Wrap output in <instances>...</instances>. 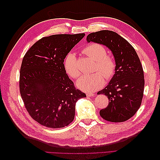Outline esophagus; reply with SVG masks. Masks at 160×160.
I'll return each instance as SVG.
<instances>
[{"instance_id": "obj_1", "label": "esophagus", "mask_w": 160, "mask_h": 160, "mask_svg": "<svg viewBox=\"0 0 160 160\" xmlns=\"http://www.w3.org/2000/svg\"><path fill=\"white\" fill-rule=\"evenodd\" d=\"M87 96H88V97H93L94 96V93H87Z\"/></svg>"}]
</instances>
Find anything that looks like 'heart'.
<instances>
[{
  "instance_id": "1",
  "label": "heart",
  "mask_w": 160,
  "mask_h": 160,
  "mask_svg": "<svg viewBox=\"0 0 160 160\" xmlns=\"http://www.w3.org/2000/svg\"><path fill=\"white\" fill-rule=\"evenodd\" d=\"M83 52L96 61L94 70L98 71L92 74H84L77 80V86L86 92L94 91L104 84L105 78L111 79L116 71V62L111 55L107 54L106 48L99 43H91L83 49ZM64 68L72 78L75 79L80 75L77 65V57L74 53L69 52L64 59Z\"/></svg>"
}]
</instances>
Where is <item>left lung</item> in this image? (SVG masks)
<instances>
[{
    "instance_id": "left-lung-1",
    "label": "left lung",
    "mask_w": 160,
    "mask_h": 160,
    "mask_svg": "<svg viewBox=\"0 0 160 160\" xmlns=\"http://www.w3.org/2000/svg\"><path fill=\"white\" fill-rule=\"evenodd\" d=\"M87 41L108 47L116 62V71L105 88L98 94L108 96V107L99 111L101 117L110 122H123L137 112L144 90V75L139 58L130 43L115 32L103 30L91 32Z\"/></svg>"
}]
</instances>
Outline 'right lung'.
I'll list each match as a JSON object with an SVG mask.
<instances>
[{
	"label": "right lung",
	"mask_w": 160,
	"mask_h": 160,
	"mask_svg": "<svg viewBox=\"0 0 160 160\" xmlns=\"http://www.w3.org/2000/svg\"><path fill=\"white\" fill-rule=\"evenodd\" d=\"M85 33L53 35L37 41L24 56L19 89L31 117L42 125L61 128L74 119L75 103L86 95L66 73L64 59Z\"/></svg>",
	"instance_id": "1"
}]
</instances>
